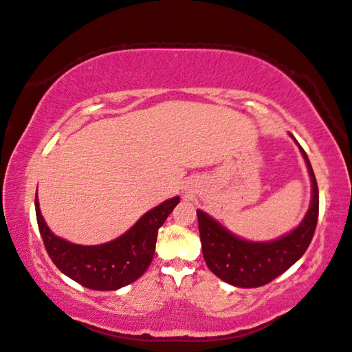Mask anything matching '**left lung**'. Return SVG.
<instances>
[{
    "instance_id": "left-lung-1",
    "label": "left lung",
    "mask_w": 352,
    "mask_h": 352,
    "mask_svg": "<svg viewBox=\"0 0 352 352\" xmlns=\"http://www.w3.org/2000/svg\"><path fill=\"white\" fill-rule=\"evenodd\" d=\"M311 180V203L302 222L289 234L271 242H250L234 236L212 216L197 210L201 248L208 269L221 280L236 287H260L302 257L315 234L319 214V190L307 154L298 140Z\"/></svg>"
}]
</instances>
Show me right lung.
I'll use <instances>...</instances> for the list:
<instances>
[{"label":"right lung","instance_id":"right-lung-1","mask_svg":"<svg viewBox=\"0 0 352 352\" xmlns=\"http://www.w3.org/2000/svg\"><path fill=\"white\" fill-rule=\"evenodd\" d=\"M178 203V197L166 199L146 212L121 237L102 245L85 246L52 233L43 221L37 193L34 198L37 226L52 263L69 278L92 290H118L144 275L154 257L157 231Z\"/></svg>","mask_w":352,"mask_h":352}]
</instances>
